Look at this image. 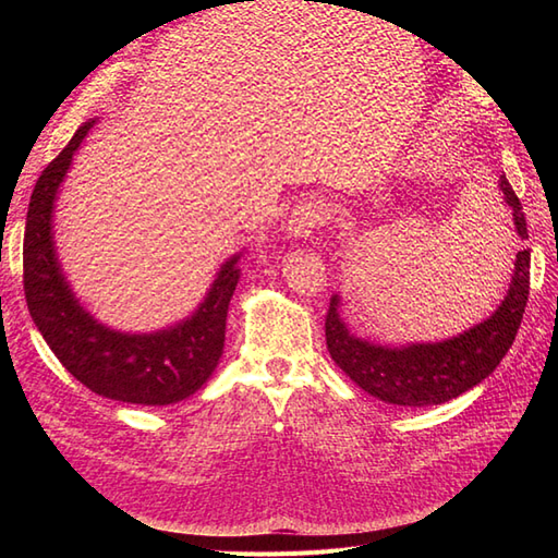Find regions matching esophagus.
Segmentation results:
<instances>
[{
  "instance_id": "34e87169",
  "label": "esophagus",
  "mask_w": 558,
  "mask_h": 558,
  "mask_svg": "<svg viewBox=\"0 0 558 558\" xmlns=\"http://www.w3.org/2000/svg\"><path fill=\"white\" fill-rule=\"evenodd\" d=\"M330 209L324 199H305L302 205H298L289 218V226H286V232L291 238L305 240L312 238L314 230H318L324 223H328Z\"/></svg>"
}]
</instances>
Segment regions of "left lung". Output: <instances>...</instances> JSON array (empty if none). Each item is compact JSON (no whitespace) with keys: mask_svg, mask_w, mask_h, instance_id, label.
<instances>
[{"mask_svg":"<svg viewBox=\"0 0 558 558\" xmlns=\"http://www.w3.org/2000/svg\"><path fill=\"white\" fill-rule=\"evenodd\" d=\"M500 191L512 207L517 234L529 240L526 216L505 177H500ZM529 289L531 251L523 248L517 253L510 291L494 316L453 340L400 349L369 344L353 337L337 312L340 300L332 295L326 314V344L332 361L369 396L410 408L440 404L459 398L494 373L514 342L529 302Z\"/></svg>","mask_w":558,"mask_h":558,"instance_id":"left-lung-1","label":"left lung"}]
</instances>
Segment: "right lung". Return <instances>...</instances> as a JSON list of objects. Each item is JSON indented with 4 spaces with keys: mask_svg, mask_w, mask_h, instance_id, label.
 <instances>
[{
    "mask_svg": "<svg viewBox=\"0 0 558 558\" xmlns=\"http://www.w3.org/2000/svg\"><path fill=\"white\" fill-rule=\"evenodd\" d=\"M93 123L76 130L32 191L23 242L27 310L66 373L93 393L134 404H172L202 388L221 359L228 305L240 279V269L234 267L238 256L221 267L199 310L177 328L154 335H123L99 326L83 312L60 272L50 216L74 150Z\"/></svg>",
    "mask_w": 558,
    "mask_h": 558,
    "instance_id": "1",
    "label": "right lung"
}]
</instances>
